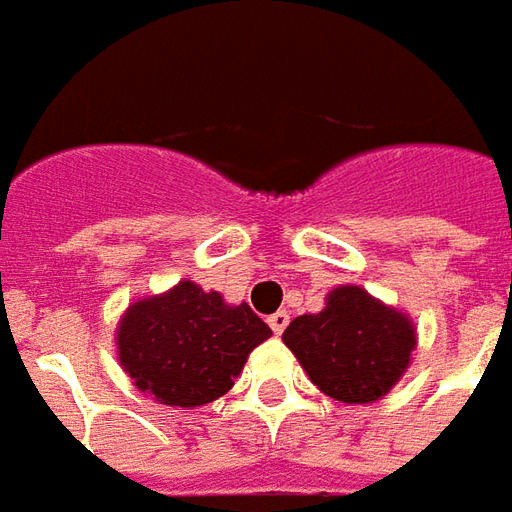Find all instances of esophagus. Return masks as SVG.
<instances>
[{
	"label": "esophagus",
	"instance_id": "34e87169",
	"mask_svg": "<svg viewBox=\"0 0 512 512\" xmlns=\"http://www.w3.org/2000/svg\"><path fill=\"white\" fill-rule=\"evenodd\" d=\"M288 321H291V316H288L285 310H277V313L268 316V327L274 330V335H282V330L288 327Z\"/></svg>",
	"mask_w": 512,
	"mask_h": 512
}]
</instances>
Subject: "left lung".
Here are the masks:
<instances>
[{"mask_svg": "<svg viewBox=\"0 0 512 512\" xmlns=\"http://www.w3.org/2000/svg\"><path fill=\"white\" fill-rule=\"evenodd\" d=\"M282 341L318 391L371 405L405 377L416 349L413 318L360 285H338L321 313L293 318Z\"/></svg>", "mask_w": 512, "mask_h": 512, "instance_id": "8db88e82", "label": "left lung"}]
</instances>
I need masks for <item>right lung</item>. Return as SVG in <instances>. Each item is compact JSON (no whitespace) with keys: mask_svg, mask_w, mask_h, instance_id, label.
Listing matches in <instances>:
<instances>
[{"mask_svg":"<svg viewBox=\"0 0 512 512\" xmlns=\"http://www.w3.org/2000/svg\"><path fill=\"white\" fill-rule=\"evenodd\" d=\"M271 338L252 307L227 305L194 280L132 302L116 327V352L132 385L169 407H202L230 391L249 352Z\"/></svg>","mask_w":512,"mask_h":512,"instance_id":"1","label":"right lung"}]
</instances>
